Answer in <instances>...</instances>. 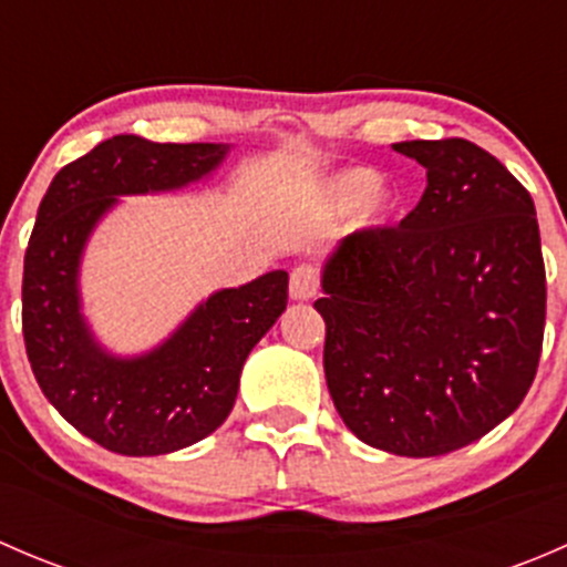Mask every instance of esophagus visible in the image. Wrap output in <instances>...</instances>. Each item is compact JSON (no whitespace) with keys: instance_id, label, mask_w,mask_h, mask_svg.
<instances>
[{"instance_id":"obj_1","label":"esophagus","mask_w":567,"mask_h":567,"mask_svg":"<svg viewBox=\"0 0 567 567\" xmlns=\"http://www.w3.org/2000/svg\"><path fill=\"white\" fill-rule=\"evenodd\" d=\"M318 293V274L312 266H296L290 274V299L310 301Z\"/></svg>"}]
</instances>
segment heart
<instances>
[{
    "instance_id": "1",
    "label": "heart",
    "mask_w": 567,
    "mask_h": 567,
    "mask_svg": "<svg viewBox=\"0 0 567 567\" xmlns=\"http://www.w3.org/2000/svg\"><path fill=\"white\" fill-rule=\"evenodd\" d=\"M379 173L370 167H351L331 175L323 186V199L337 214L359 208V227L386 225L400 208V197L392 186H379Z\"/></svg>"
}]
</instances>
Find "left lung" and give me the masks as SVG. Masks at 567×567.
I'll return each instance as SVG.
<instances>
[{"mask_svg":"<svg viewBox=\"0 0 567 567\" xmlns=\"http://www.w3.org/2000/svg\"><path fill=\"white\" fill-rule=\"evenodd\" d=\"M427 169L398 227L353 233L320 271L323 370L359 442L433 458L522 405L546 323L529 192L468 140L394 142Z\"/></svg>","mask_w":567,"mask_h":567,"instance_id":"1","label":"left lung"}]
</instances>
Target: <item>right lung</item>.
I'll use <instances>...</instances> for the list:
<instances>
[{"label":"right lung","instance_id":"1","mask_svg":"<svg viewBox=\"0 0 567 567\" xmlns=\"http://www.w3.org/2000/svg\"><path fill=\"white\" fill-rule=\"evenodd\" d=\"M230 145H158L120 134L51 181L24 257L27 357L49 403L120 455H167L210 436L233 411L244 362L288 307V271H268L199 301L151 351L112 353L82 310V257L120 197L205 181Z\"/></svg>","mask_w":567,"mask_h":567}]
</instances>
